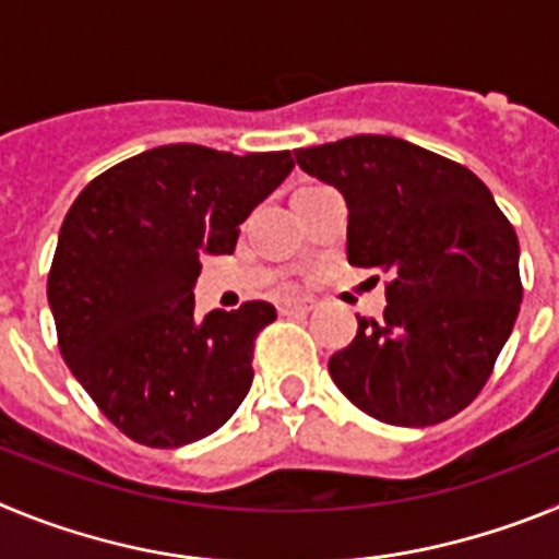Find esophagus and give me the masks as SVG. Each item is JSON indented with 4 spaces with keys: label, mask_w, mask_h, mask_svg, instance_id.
I'll return each instance as SVG.
<instances>
[{
    "label": "esophagus",
    "mask_w": 559,
    "mask_h": 559,
    "mask_svg": "<svg viewBox=\"0 0 559 559\" xmlns=\"http://www.w3.org/2000/svg\"><path fill=\"white\" fill-rule=\"evenodd\" d=\"M316 299H310V296H294V299H283L280 302V313H308V310H313Z\"/></svg>",
    "instance_id": "34e87169"
}]
</instances>
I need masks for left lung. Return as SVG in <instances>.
I'll list each match as a JSON object with an SVG mask.
<instances>
[{"label":"left lung","instance_id":"8db88e82","mask_svg":"<svg viewBox=\"0 0 559 559\" xmlns=\"http://www.w3.org/2000/svg\"><path fill=\"white\" fill-rule=\"evenodd\" d=\"M294 156L347 201L349 263L392 276L383 319H358L330 378L389 426L451 419L481 392L515 328V229L476 173L397 136L358 133Z\"/></svg>","mask_w":559,"mask_h":559}]
</instances>
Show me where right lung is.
I'll return each mask as SVG.
<instances>
[{
	"label": "right lung",
	"instance_id": "add662e5",
	"mask_svg": "<svg viewBox=\"0 0 559 559\" xmlns=\"http://www.w3.org/2000/svg\"><path fill=\"white\" fill-rule=\"evenodd\" d=\"M290 151L162 145L88 181L63 218L47 299L67 367L126 437L181 448L218 431L251 389L274 305L195 319L204 254H231Z\"/></svg>",
	"mask_w": 559,
	"mask_h": 559
}]
</instances>
